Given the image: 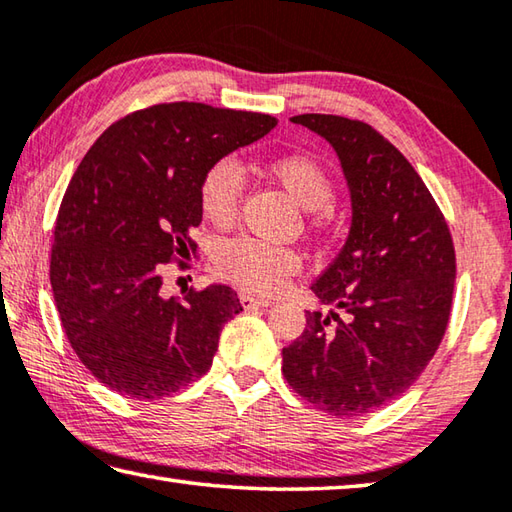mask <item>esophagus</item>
Instances as JSON below:
<instances>
[{
    "label": "esophagus",
    "instance_id": "34e87169",
    "mask_svg": "<svg viewBox=\"0 0 512 512\" xmlns=\"http://www.w3.org/2000/svg\"><path fill=\"white\" fill-rule=\"evenodd\" d=\"M240 305H243L245 310H258V307L274 305V298H269V296H254V294H240Z\"/></svg>",
    "mask_w": 512,
    "mask_h": 512
}]
</instances>
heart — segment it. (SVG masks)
Returning <instances> with one entry per match:
<instances>
[{
  "instance_id": "b5f03b06",
  "label": "heart",
  "mask_w": 512,
  "mask_h": 512,
  "mask_svg": "<svg viewBox=\"0 0 512 512\" xmlns=\"http://www.w3.org/2000/svg\"><path fill=\"white\" fill-rule=\"evenodd\" d=\"M265 173L298 207L316 211L330 205L332 180L318 162L303 153H283L265 162ZM243 178L231 160H220L207 169L200 182V209L211 225L229 227L238 216ZM218 274L247 292H278L292 276L301 258L289 247L269 245L254 238L225 240L216 252Z\"/></svg>"
}]
</instances>
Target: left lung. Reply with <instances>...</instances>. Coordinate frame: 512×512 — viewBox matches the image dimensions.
Instances as JSON below:
<instances>
[{
  "label": "left lung",
  "instance_id": "obj_1",
  "mask_svg": "<svg viewBox=\"0 0 512 512\" xmlns=\"http://www.w3.org/2000/svg\"><path fill=\"white\" fill-rule=\"evenodd\" d=\"M330 142L350 191V231L310 287L325 316L283 350L287 383L332 417H361L401 397L448 327L455 247L419 173L370 124L289 118Z\"/></svg>",
  "mask_w": 512,
  "mask_h": 512
}]
</instances>
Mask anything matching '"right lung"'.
Listing matches in <instances>:
<instances>
[{
	"instance_id": "1",
	"label": "right lung",
	"mask_w": 512,
	"mask_h": 512,
	"mask_svg": "<svg viewBox=\"0 0 512 512\" xmlns=\"http://www.w3.org/2000/svg\"><path fill=\"white\" fill-rule=\"evenodd\" d=\"M276 124L202 102L156 104L111 124L80 162L57 214L51 287L66 339L106 388L160 399L211 368L243 305L223 283L167 298L162 274L196 247L207 169Z\"/></svg>"
}]
</instances>
